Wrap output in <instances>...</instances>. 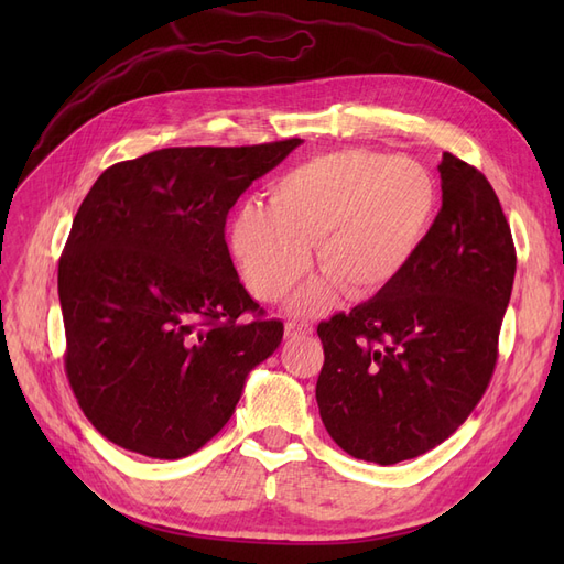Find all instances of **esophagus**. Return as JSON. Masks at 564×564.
Masks as SVG:
<instances>
[{"mask_svg": "<svg viewBox=\"0 0 564 564\" xmlns=\"http://www.w3.org/2000/svg\"><path fill=\"white\" fill-rule=\"evenodd\" d=\"M313 334L311 324H303V322H286L284 324V336L286 338H299V336H308Z\"/></svg>", "mask_w": 564, "mask_h": 564, "instance_id": "1", "label": "esophagus"}]
</instances>
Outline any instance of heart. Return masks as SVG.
I'll return each mask as SVG.
<instances>
[{
    "label": "heart",
    "mask_w": 564,
    "mask_h": 564,
    "mask_svg": "<svg viewBox=\"0 0 564 564\" xmlns=\"http://www.w3.org/2000/svg\"><path fill=\"white\" fill-rule=\"evenodd\" d=\"M440 209V187L421 162L373 150H338L284 172L270 204L245 202L230 220V251L249 292L278 301L311 265L322 275L289 303L296 315L327 311L338 289L381 292L414 259Z\"/></svg>",
    "instance_id": "obj_1"
}]
</instances>
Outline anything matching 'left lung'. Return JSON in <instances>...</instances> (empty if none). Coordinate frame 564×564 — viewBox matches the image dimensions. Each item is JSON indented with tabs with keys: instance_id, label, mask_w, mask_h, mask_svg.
<instances>
[{
	"instance_id": "1",
	"label": "left lung",
	"mask_w": 564,
	"mask_h": 564,
	"mask_svg": "<svg viewBox=\"0 0 564 564\" xmlns=\"http://www.w3.org/2000/svg\"><path fill=\"white\" fill-rule=\"evenodd\" d=\"M437 172L442 207L400 278L317 327L324 429L381 466L437 447L470 416L497 367L513 292V235L494 187L452 152Z\"/></svg>"
}]
</instances>
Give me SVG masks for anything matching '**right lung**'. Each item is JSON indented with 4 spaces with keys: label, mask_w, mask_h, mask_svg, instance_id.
Here are the masks:
<instances>
[{
    "label": "right lung",
    "mask_w": 564,
    "mask_h": 564,
    "mask_svg": "<svg viewBox=\"0 0 564 564\" xmlns=\"http://www.w3.org/2000/svg\"><path fill=\"white\" fill-rule=\"evenodd\" d=\"M301 143L162 148L106 169L79 204L58 263L65 371L115 445L152 458L197 452L282 344L284 324L237 278L226 218Z\"/></svg>",
    "instance_id": "right-lung-1"
}]
</instances>
